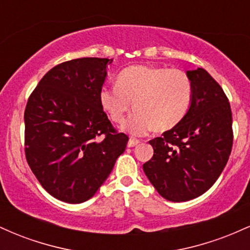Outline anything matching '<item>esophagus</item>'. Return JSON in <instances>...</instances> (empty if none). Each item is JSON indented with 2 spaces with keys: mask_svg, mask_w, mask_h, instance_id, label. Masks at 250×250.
I'll use <instances>...</instances> for the list:
<instances>
[{
  "mask_svg": "<svg viewBox=\"0 0 250 250\" xmlns=\"http://www.w3.org/2000/svg\"><path fill=\"white\" fill-rule=\"evenodd\" d=\"M140 142H141L140 140L134 139V137H130V139H129V141H128V147H135V146L139 145Z\"/></svg>",
  "mask_w": 250,
  "mask_h": 250,
  "instance_id": "obj_1",
  "label": "esophagus"
}]
</instances>
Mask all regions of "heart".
Here are the masks:
<instances>
[{
	"label": "heart",
	"instance_id": "heart-1",
	"mask_svg": "<svg viewBox=\"0 0 250 250\" xmlns=\"http://www.w3.org/2000/svg\"><path fill=\"white\" fill-rule=\"evenodd\" d=\"M100 104L111 121L122 123L131 109L125 128L133 135L150 129L166 131L187 115L193 99V85L183 70L162 67L133 65L123 69L115 85H103Z\"/></svg>",
	"mask_w": 250,
	"mask_h": 250
}]
</instances>
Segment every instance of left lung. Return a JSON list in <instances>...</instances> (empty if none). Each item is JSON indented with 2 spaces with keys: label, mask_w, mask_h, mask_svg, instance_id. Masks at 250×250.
Here are the masks:
<instances>
[{
  "label": "left lung",
  "mask_w": 250,
  "mask_h": 250,
  "mask_svg": "<svg viewBox=\"0 0 250 250\" xmlns=\"http://www.w3.org/2000/svg\"><path fill=\"white\" fill-rule=\"evenodd\" d=\"M193 99L179 125L149 143L154 155L143 171L159 194L173 202L193 200L216 182L233 147L228 97L203 68L188 70Z\"/></svg>",
  "instance_id": "left-lung-1"
}]
</instances>
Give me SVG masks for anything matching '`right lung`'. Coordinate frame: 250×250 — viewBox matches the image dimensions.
Instances as JSON below:
<instances>
[{
    "instance_id": "obj_1",
    "label": "right lung",
    "mask_w": 250,
    "mask_h": 250,
    "mask_svg": "<svg viewBox=\"0 0 250 250\" xmlns=\"http://www.w3.org/2000/svg\"><path fill=\"white\" fill-rule=\"evenodd\" d=\"M113 60L83 57L60 63L42 77L24 110V153L41 186L55 199L93 197L125 150L100 104Z\"/></svg>"
}]
</instances>
